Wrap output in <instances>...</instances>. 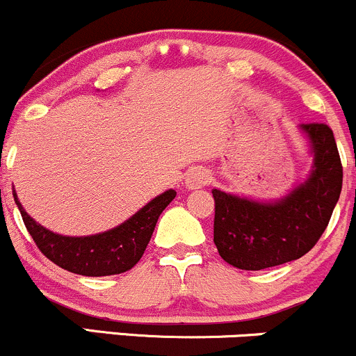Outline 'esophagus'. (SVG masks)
I'll list each match as a JSON object with an SVG mask.
<instances>
[{
  "instance_id": "34e87169",
  "label": "esophagus",
  "mask_w": 356,
  "mask_h": 356,
  "mask_svg": "<svg viewBox=\"0 0 356 356\" xmlns=\"http://www.w3.org/2000/svg\"><path fill=\"white\" fill-rule=\"evenodd\" d=\"M209 182V172L203 167H196L186 175V188L188 189H200Z\"/></svg>"
}]
</instances>
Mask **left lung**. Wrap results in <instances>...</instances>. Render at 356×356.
I'll return each mask as SVG.
<instances>
[{
	"instance_id": "left-lung-1",
	"label": "left lung",
	"mask_w": 356,
	"mask_h": 356,
	"mask_svg": "<svg viewBox=\"0 0 356 356\" xmlns=\"http://www.w3.org/2000/svg\"><path fill=\"white\" fill-rule=\"evenodd\" d=\"M314 165L305 182L271 203L213 189V242L232 266L259 271L290 263L309 252L331 220L343 186V167L327 124H300Z\"/></svg>"
}]
</instances>
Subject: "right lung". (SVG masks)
<instances>
[{
	"instance_id": "right-lung-1",
	"label": "right lung",
	"mask_w": 356,
	"mask_h": 356,
	"mask_svg": "<svg viewBox=\"0 0 356 356\" xmlns=\"http://www.w3.org/2000/svg\"><path fill=\"white\" fill-rule=\"evenodd\" d=\"M13 197L29 234L47 259L76 275L111 276L129 271L141 259L160 213L174 200L175 191L168 189L153 197L119 227L87 237H68L47 230L22 208L15 191Z\"/></svg>"
}]
</instances>
